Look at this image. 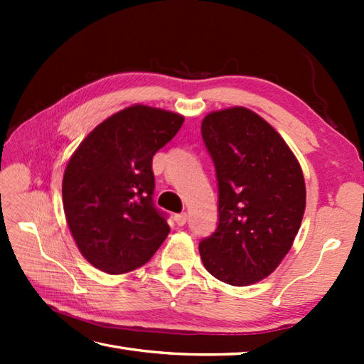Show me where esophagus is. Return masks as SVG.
I'll return each instance as SVG.
<instances>
[{
	"label": "esophagus",
	"mask_w": 364,
	"mask_h": 364,
	"mask_svg": "<svg viewBox=\"0 0 364 364\" xmlns=\"http://www.w3.org/2000/svg\"><path fill=\"white\" fill-rule=\"evenodd\" d=\"M173 219H175V223H176L178 227H183L184 223L188 222V214H186V213H183V214H176Z\"/></svg>",
	"instance_id": "34e87169"
}]
</instances>
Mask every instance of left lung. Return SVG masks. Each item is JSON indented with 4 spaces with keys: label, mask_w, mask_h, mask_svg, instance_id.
<instances>
[{
    "label": "left lung",
    "mask_w": 364,
    "mask_h": 364,
    "mask_svg": "<svg viewBox=\"0 0 364 364\" xmlns=\"http://www.w3.org/2000/svg\"><path fill=\"white\" fill-rule=\"evenodd\" d=\"M202 136L219 183V225L198 245L205 269L231 286L269 277L288 255L306 205L296 154L244 106L213 111Z\"/></svg>",
    "instance_id": "1"
}]
</instances>
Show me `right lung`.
I'll use <instances>...</instances> for the list:
<instances>
[{"mask_svg":"<svg viewBox=\"0 0 364 364\" xmlns=\"http://www.w3.org/2000/svg\"><path fill=\"white\" fill-rule=\"evenodd\" d=\"M183 122L172 111L128 106L92 129L68 159L65 220L94 267L111 275L131 272L164 242L170 227L153 206L151 161Z\"/></svg>","mask_w":364,"mask_h":364,"instance_id":"right-lung-1","label":"right lung"}]
</instances>
